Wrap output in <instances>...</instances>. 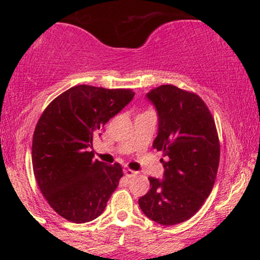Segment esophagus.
Segmentation results:
<instances>
[{"mask_svg":"<svg viewBox=\"0 0 260 260\" xmlns=\"http://www.w3.org/2000/svg\"><path fill=\"white\" fill-rule=\"evenodd\" d=\"M137 174H138V172L133 171V170H131V169H126V170H124V175H126L128 178L134 177V176H136Z\"/></svg>","mask_w":260,"mask_h":260,"instance_id":"obj_1","label":"esophagus"}]
</instances>
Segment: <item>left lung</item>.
I'll return each instance as SVG.
<instances>
[{
    "label": "left lung",
    "instance_id": "8db88e82",
    "mask_svg": "<svg viewBox=\"0 0 260 260\" xmlns=\"http://www.w3.org/2000/svg\"><path fill=\"white\" fill-rule=\"evenodd\" d=\"M159 129L153 147L162 151V180L149 177L150 190L139 198L143 213L160 225L190 219L210 194L220 161L215 121L198 95L175 85L151 89Z\"/></svg>",
    "mask_w": 260,
    "mask_h": 260
}]
</instances>
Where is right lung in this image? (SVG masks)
I'll return each mask as SVG.
<instances>
[{"instance_id":"right-lung-1","label":"right lung","mask_w":260,"mask_h":260,"mask_svg":"<svg viewBox=\"0 0 260 260\" xmlns=\"http://www.w3.org/2000/svg\"><path fill=\"white\" fill-rule=\"evenodd\" d=\"M131 89L76 85L45 109L34 131L32 170L41 193L68 221L84 223L105 210L123 176L120 164L94 160L92 139L131 103Z\"/></svg>"}]
</instances>
